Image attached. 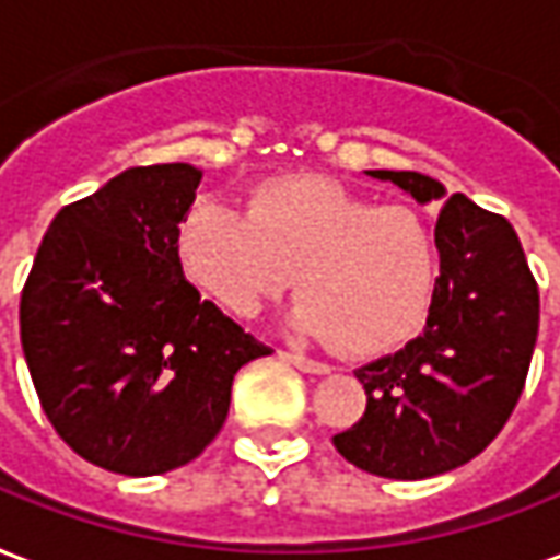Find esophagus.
Wrapping results in <instances>:
<instances>
[{
	"label": "esophagus",
	"mask_w": 560,
	"mask_h": 560,
	"mask_svg": "<svg viewBox=\"0 0 560 560\" xmlns=\"http://www.w3.org/2000/svg\"><path fill=\"white\" fill-rule=\"evenodd\" d=\"M295 369H302V372H307V375H329L331 365H326V362L319 360H311V357H302V353H283Z\"/></svg>",
	"instance_id": "1"
}]
</instances>
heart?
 <instances>
[{"label":"heart","mask_w":560,"mask_h":560,"mask_svg":"<svg viewBox=\"0 0 560 560\" xmlns=\"http://www.w3.org/2000/svg\"><path fill=\"white\" fill-rule=\"evenodd\" d=\"M185 280L234 317H256L292 283V326L353 357L405 345L433 304L439 243L405 203H372L323 176H277L243 210L203 198L176 231ZM300 271L295 272L294 268Z\"/></svg>","instance_id":"heart-1"}]
</instances>
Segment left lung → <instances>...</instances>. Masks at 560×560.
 I'll return each instance as SVG.
<instances>
[{
	"label": "left lung",
	"instance_id": "1",
	"mask_svg": "<svg viewBox=\"0 0 560 560\" xmlns=\"http://www.w3.org/2000/svg\"><path fill=\"white\" fill-rule=\"evenodd\" d=\"M435 222L439 283L427 326L390 357L357 369L365 415L331 442L381 479L418 481L469 464L491 445L524 390L539 331V289L503 215L415 170H365Z\"/></svg>",
	"mask_w": 560,
	"mask_h": 560
}]
</instances>
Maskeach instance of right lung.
I'll use <instances>...</instances> for the list:
<instances>
[{
  "instance_id": "obj_1",
  "label": "right lung",
  "mask_w": 560,
  "mask_h": 560,
  "mask_svg": "<svg viewBox=\"0 0 560 560\" xmlns=\"http://www.w3.org/2000/svg\"><path fill=\"white\" fill-rule=\"evenodd\" d=\"M200 176L191 164L130 167L63 207L23 287L38 402L69 448L109 472L195 460L229 418L237 369L271 353L176 261Z\"/></svg>"
}]
</instances>
